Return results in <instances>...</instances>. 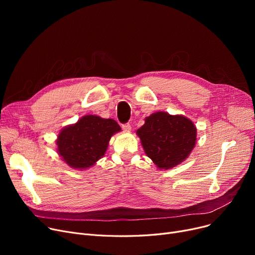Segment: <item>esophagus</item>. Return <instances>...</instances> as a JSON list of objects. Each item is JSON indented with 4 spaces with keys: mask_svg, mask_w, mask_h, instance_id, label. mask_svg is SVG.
Returning a JSON list of instances; mask_svg holds the SVG:
<instances>
[{
    "mask_svg": "<svg viewBox=\"0 0 255 255\" xmlns=\"http://www.w3.org/2000/svg\"><path fill=\"white\" fill-rule=\"evenodd\" d=\"M122 128H123L124 131H130V130H131V125H130L129 123L123 124V125H122Z\"/></svg>",
    "mask_w": 255,
    "mask_h": 255,
    "instance_id": "esophagus-1",
    "label": "esophagus"
}]
</instances>
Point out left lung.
<instances>
[{
  "label": "left lung",
  "mask_w": 255,
  "mask_h": 255,
  "mask_svg": "<svg viewBox=\"0 0 255 255\" xmlns=\"http://www.w3.org/2000/svg\"><path fill=\"white\" fill-rule=\"evenodd\" d=\"M136 133L146 156L163 169L184 161L196 140V128L189 119L162 112L146 118L144 125Z\"/></svg>",
  "instance_id": "left-lung-1"
}]
</instances>
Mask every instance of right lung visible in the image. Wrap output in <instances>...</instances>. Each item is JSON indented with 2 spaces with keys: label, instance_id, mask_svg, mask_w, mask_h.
<instances>
[{
  "label": "right lung",
  "instance_id": "right-lung-1",
  "mask_svg": "<svg viewBox=\"0 0 255 255\" xmlns=\"http://www.w3.org/2000/svg\"><path fill=\"white\" fill-rule=\"evenodd\" d=\"M120 130L115 120L85 116L60 132L58 152L73 168L90 167L104 155L111 137Z\"/></svg>",
  "mask_w": 255,
  "mask_h": 255
}]
</instances>
